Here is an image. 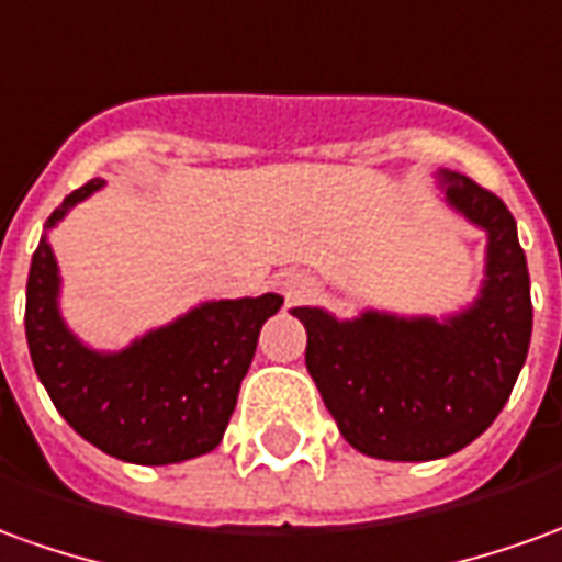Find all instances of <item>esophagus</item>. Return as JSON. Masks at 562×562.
<instances>
[{"label":"esophagus","mask_w":562,"mask_h":562,"mask_svg":"<svg viewBox=\"0 0 562 562\" xmlns=\"http://www.w3.org/2000/svg\"><path fill=\"white\" fill-rule=\"evenodd\" d=\"M277 292L285 297V304H297L313 292V280L307 273H297V270H285L280 280H277Z\"/></svg>","instance_id":"1"}]
</instances>
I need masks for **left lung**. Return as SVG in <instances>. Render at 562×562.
<instances>
[{
    "label": "left lung",
    "mask_w": 562,
    "mask_h": 562,
    "mask_svg": "<svg viewBox=\"0 0 562 562\" xmlns=\"http://www.w3.org/2000/svg\"><path fill=\"white\" fill-rule=\"evenodd\" d=\"M438 191L486 234L484 280L469 307L447 316L364 307L349 319L292 307L307 328V371L322 402L364 457L429 462L472 445L527 362L532 301L514 215L462 172L438 170Z\"/></svg>",
    "instance_id": "left-lung-1"
}]
</instances>
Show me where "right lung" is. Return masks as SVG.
<instances>
[{"mask_svg": "<svg viewBox=\"0 0 562 562\" xmlns=\"http://www.w3.org/2000/svg\"><path fill=\"white\" fill-rule=\"evenodd\" d=\"M105 188L90 179L45 222L26 280V344L50 402L103 453L136 465H170L222 445L261 325L280 294L203 301L124 349H93L60 313V268L48 234L72 206Z\"/></svg>", "mask_w": 562, "mask_h": 562, "instance_id": "obj_1", "label": "right lung"}]
</instances>
